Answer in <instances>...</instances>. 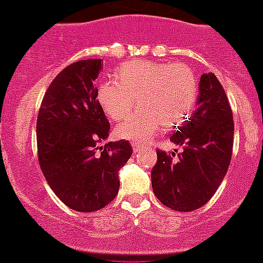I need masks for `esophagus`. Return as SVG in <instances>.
I'll return each instance as SVG.
<instances>
[{
  "label": "esophagus",
  "mask_w": 263,
  "mask_h": 263,
  "mask_svg": "<svg viewBox=\"0 0 263 263\" xmlns=\"http://www.w3.org/2000/svg\"><path fill=\"white\" fill-rule=\"evenodd\" d=\"M132 147H133L134 153H138L139 148L142 147V144L141 143H137V142H133V143H132Z\"/></svg>",
  "instance_id": "esophagus-1"
}]
</instances>
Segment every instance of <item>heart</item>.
Returning <instances> with one entry per match:
<instances>
[{"instance_id": "heart-1", "label": "heart", "mask_w": 263, "mask_h": 263, "mask_svg": "<svg viewBox=\"0 0 263 263\" xmlns=\"http://www.w3.org/2000/svg\"><path fill=\"white\" fill-rule=\"evenodd\" d=\"M117 81L98 88V102L115 121L122 120L137 104L138 109L116 127V134L144 142L164 129L184 124L198 99V78L181 62L132 61L116 71Z\"/></svg>"}]
</instances>
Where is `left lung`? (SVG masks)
<instances>
[{"label":"left lung","instance_id":"obj_1","mask_svg":"<svg viewBox=\"0 0 263 263\" xmlns=\"http://www.w3.org/2000/svg\"><path fill=\"white\" fill-rule=\"evenodd\" d=\"M233 132L224 88L215 74H203L196 112L170 138L182 146V153L175 160V153L156 150L158 160L151 171L156 198L176 211L197 210L210 201L230 167Z\"/></svg>","mask_w":263,"mask_h":263}]
</instances>
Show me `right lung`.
<instances>
[{
	"mask_svg": "<svg viewBox=\"0 0 263 263\" xmlns=\"http://www.w3.org/2000/svg\"><path fill=\"white\" fill-rule=\"evenodd\" d=\"M102 60L69 65L49 84L39 109L37 158L45 180L73 210L92 213L115 199L119 170L132 156L129 141L99 143L109 136L95 81Z\"/></svg>",
	"mask_w": 263,
	"mask_h": 263,
	"instance_id": "1",
	"label": "right lung"
}]
</instances>
